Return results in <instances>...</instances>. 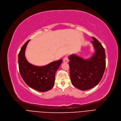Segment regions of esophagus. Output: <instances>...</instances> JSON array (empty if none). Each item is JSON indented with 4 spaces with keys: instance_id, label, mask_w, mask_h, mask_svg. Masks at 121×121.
<instances>
[{
    "instance_id": "34e87169",
    "label": "esophagus",
    "mask_w": 121,
    "mask_h": 121,
    "mask_svg": "<svg viewBox=\"0 0 121 121\" xmlns=\"http://www.w3.org/2000/svg\"><path fill=\"white\" fill-rule=\"evenodd\" d=\"M68 60H69V59H68V56H65V58H63V61L64 62H68Z\"/></svg>"
}]
</instances>
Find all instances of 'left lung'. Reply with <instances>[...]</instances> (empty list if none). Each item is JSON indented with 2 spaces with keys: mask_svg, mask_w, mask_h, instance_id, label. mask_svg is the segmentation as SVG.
<instances>
[{
  "mask_svg": "<svg viewBox=\"0 0 121 121\" xmlns=\"http://www.w3.org/2000/svg\"><path fill=\"white\" fill-rule=\"evenodd\" d=\"M91 41L95 52L91 57L84 60L71 55L69 56L70 76L73 86L81 90L94 87L100 82L105 69V54L104 48L96 38Z\"/></svg>",
  "mask_w": 121,
  "mask_h": 121,
  "instance_id": "obj_1",
  "label": "left lung"
}]
</instances>
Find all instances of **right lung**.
Masks as SVG:
<instances>
[{
  "instance_id": "right-lung-1",
  "label": "right lung",
  "mask_w": 121,
  "mask_h": 121,
  "mask_svg": "<svg viewBox=\"0 0 121 121\" xmlns=\"http://www.w3.org/2000/svg\"><path fill=\"white\" fill-rule=\"evenodd\" d=\"M28 40L18 54V66L20 75L29 87L40 92L50 90L55 84V74L62 61L60 60L43 66L34 65L27 61L25 51Z\"/></svg>"
}]
</instances>
